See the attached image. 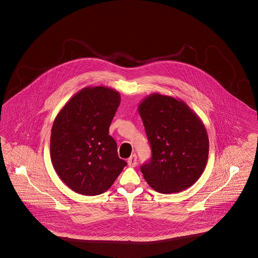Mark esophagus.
I'll list each match as a JSON object with an SVG mask.
<instances>
[{
  "mask_svg": "<svg viewBox=\"0 0 258 258\" xmlns=\"http://www.w3.org/2000/svg\"><path fill=\"white\" fill-rule=\"evenodd\" d=\"M127 164H128V166H133V167L137 164V157H136L135 154L132 155V156L128 158Z\"/></svg>",
  "mask_w": 258,
  "mask_h": 258,
  "instance_id": "esophagus-1",
  "label": "esophagus"
}]
</instances>
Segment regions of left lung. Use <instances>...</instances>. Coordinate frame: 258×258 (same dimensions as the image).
I'll list each match as a JSON object with an SVG mask.
<instances>
[{"label": "left lung", "instance_id": "1", "mask_svg": "<svg viewBox=\"0 0 258 258\" xmlns=\"http://www.w3.org/2000/svg\"><path fill=\"white\" fill-rule=\"evenodd\" d=\"M152 158L141 166L148 184L160 194L180 192L204 171L209 155L206 127L179 98L154 93L138 105Z\"/></svg>", "mask_w": 258, "mask_h": 258}]
</instances>
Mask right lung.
I'll return each mask as SVG.
<instances>
[{"mask_svg":"<svg viewBox=\"0 0 258 258\" xmlns=\"http://www.w3.org/2000/svg\"><path fill=\"white\" fill-rule=\"evenodd\" d=\"M121 102L108 87H86L71 98L55 118L50 136V157L61 181L75 192H105L126 162L118 157L108 135Z\"/></svg>","mask_w":258,"mask_h":258,"instance_id":"right-lung-1","label":"right lung"}]
</instances>
